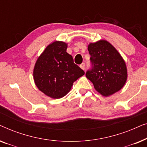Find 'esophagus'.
<instances>
[{
  "mask_svg": "<svg viewBox=\"0 0 147 147\" xmlns=\"http://www.w3.org/2000/svg\"><path fill=\"white\" fill-rule=\"evenodd\" d=\"M80 67H81L82 69H84V70L85 69V63H82L81 65H80Z\"/></svg>",
  "mask_w": 147,
  "mask_h": 147,
  "instance_id": "1",
  "label": "esophagus"
}]
</instances>
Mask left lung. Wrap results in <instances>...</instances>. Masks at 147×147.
<instances>
[{
  "mask_svg": "<svg viewBox=\"0 0 147 147\" xmlns=\"http://www.w3.org/2000/svg\"><path fill=\"white\" fill-rule=\"evenodd\" d=\"M88 49L91 56V68L86 76L95 89L104 96L121 89L127 79V69L117 50L104 40L90 43Z\"/></svg>",
  "mask_w": 147,
  "mask_h": 147,
  "instance_id": "8db88e82",
  "label": "left lung"
}]
</instances>
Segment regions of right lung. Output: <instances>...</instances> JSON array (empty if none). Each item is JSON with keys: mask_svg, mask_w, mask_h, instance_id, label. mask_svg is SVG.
I'll use <instances>...</instances> for the list:
<instances>
[{"mask_svg": "<svg viewBox=\"0 0 147 147\" xmlns=\"http://www.w3.org/2000/svg\"><path fill=\"white\" fill-rule=\"evenodd\" d=\"M67 44L55 41L48 45L38 58L33 71L37 88L52 98L67 94L74 82L85 72L74 63L71 55L66 52Z\"/></svg>", "mask_w": 147, "mask_h": 147, "instance_id": "obj_1", "label": "right lung"}]
</instances>
